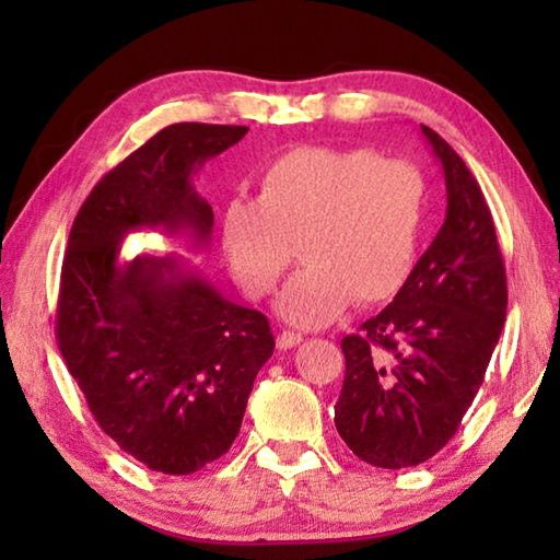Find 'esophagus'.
Instances as JSON below:
<instances>
[{"label":"esophagus","instance_id":"esophagus-1","mask_svg":"<svg viewBox=\"0 0 560 560\" xmlns=\"http://www.w3.org/2000/svg\"><path fill=\"white\" fill-rule=\"evenodd\" d=\"M301 340H303L301 334H293V330H281V334L277 336V346H279L281 350H287V348L299 346Z\"/></svg>","mask_w":560,"mask_h":560}]
</instances>
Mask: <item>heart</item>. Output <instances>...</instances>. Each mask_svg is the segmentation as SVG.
Here are the masks:
<instances>
[{
  "label": "heart",
  "mask_w": 560,
  "mask_h": 560,
  "mask_svg": "<svg viewBox=\"0 0 560 560\" xmlns=\"http://www.w3.org/2000/svg\"><path fill=\"white\" fill-rule=\"evenodd\" d=\"M428 207L420 170L365 148L303 145L273 160L254 202L222 214V249L246 296L267 299L299 242L303 269L277 303L301 328L328 326L350 301L393 299L415 267Z\"/></svg>",
  "instance_id": "heart-1"
}]
</instances>
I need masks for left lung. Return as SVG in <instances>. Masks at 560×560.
<instances>
[{
    "mask_svg": "<svg viewBox=\"0 0 560 560\" xmlns=\"http://www.w3.org/2000/svg\"><path fill=\"white\" fill-rule=\"evenodd\" d=\"M447 185V214L390 306L340 340L336 430L373 467L434 457L485 383L506 320V269L481 187L450 143L422 126Z\"/></svg>",
    "mask_w": 560,
    "mask_h": 560,
    "instance_id": "1",
    "label": "left lung"
}]
</instances>
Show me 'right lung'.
<instances>
[{
	"mask_svg": "<svg viewBox=\"0 0 560 560\" xmlns=\"http://www.w3.org/2000/svg\"><path fill=\"white\" fill-rule=\"evenodd\" d=\"M246 126L175 122L91 189L63 257L56 340L101 430L163 474L220 459L273 353L269 320L226 301L183 257L120 261L140 230L210 244L214 214L192 175Z\"/></svg>",
	"mask_w": 560,
	"mask_h": 560,
	"instance_id": "1",
	"label": "right lung"
}]
</instances>
